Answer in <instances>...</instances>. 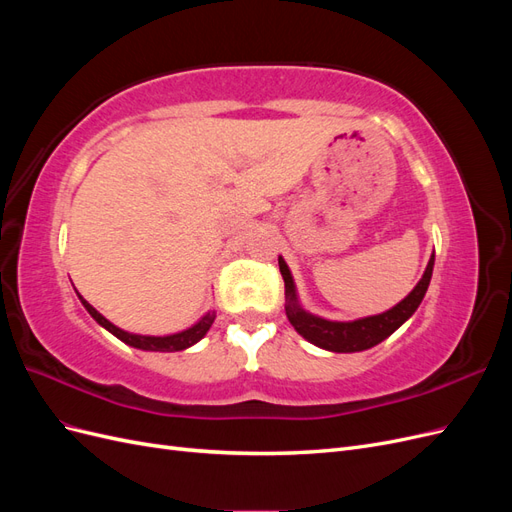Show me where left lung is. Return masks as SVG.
I'll return each instance as SVG.
<instances>
[{
	"label": "left lung",
	"instance_id": "left-lung-1",
	"mask_svg": "<svg viewBox=\"0 0 512 512\" xmlns=\"http://www.w3.org/2000/svg\"><path fill=\"white\" fill-rule=\"evenodd\" d=\"M277 262H280V271H282L284 288H286V316L294 327V331L303 335L307 342H312L314 346L329 352H361L384 342L386 337L393 335L401 324L416 312L429 288L436 256L431 254L423 277L418 280V284L412 288V292L406 299H401L395 307L386 309V312L378 316H367V318L350 320V322H337V320H327L316 314H309L307 309H303L299 303L297 286H294L292 273L286 265V260L280 256Z\"/></svg>",
	"mask_w": 512,
	"mask_h": 512
}]
</instances>
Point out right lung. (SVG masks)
<instances>
[{
	"label": "right lung",
	"instance_id": "1",
	"mask_svg": "<svg viewBox=\"0 0 512 512\" xmlns=\"http://www.w3.org/2000/svg\"><path fill=\"white\" fill-rule=\"evenodd\" d=\"M76 294H79V292H76ZM79 299H81L83 307L89 312V316L94 318L100 324V327H104L108 333H113L117 339H121L123 344H128V346L138 348V350H147V352H179V350L190 348L207 335V331L211 329V324L215 320V312H207L196 324H192L190 329L173 333V335H162V337L160 335H136V333H128V331L115 327V324L111 320H106L94 305H89L81 297V294H79Z\"/></svg>",
	"mask_w": 512,
	"mask_h": 512
}]
</instances>
